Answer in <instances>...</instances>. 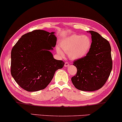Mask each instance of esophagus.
Returning <instances> with one entry per match:
<instances>
[{"label": "esophagus", "instance_id": "1", "mask_svg": "<svg viewBox=\"0 0 122 122\" xmlns=\"http://www.w3.org/2000/svg\"><path fill=\"white\" fill-rule=\"evenodd\" d=\"M69 66V63L68 62H67V61H66V62H65V64H64V67H68Z\"/></svg>", "mask_w": 122, "mask_h": 122}]
</instances>
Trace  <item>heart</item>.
I'll list each match as a JSON object with an SVG mask.
<instances>
[{"label": "heart", "mask_w": 122, "mask_h": 122, "mask_svg": "<svg viewBox=\"0 0 122 122\" xmlns=\"http://www.w3.org/2000/svg\"><path fill=\"white\" fill-rule=\"evenodd\" d=\"M60 45L65 53L69 54L70 58L78 59L85 56L89 51L91 40L87 36L73 34L63 38ZM56 50L59 55L64 56V53L59 47H57Z\"/></svg>", "instance_id": "heart-1"}]
</instances>
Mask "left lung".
I'll list each match as a JSON object with an SVG mask.
<instances>
[{
  "mask_svg": "<svg viewBox=\"0 0 122 122\" xmlns=\"http://www.w3.org/2000/svg\"><path fill=\"white\" fill-rule=\"evenodd\" d=\"M92 42L86 56L74 61L77 72L71 78L78 90L94 91L102 87L110 75L113 62L108 41L99 33L89 31Z\"/></svg>",
  "mask_w": 122,
  "mask_h": 122,
  "instance_id": "8db88e82",
  "label": "left lung"
}]
</instances>
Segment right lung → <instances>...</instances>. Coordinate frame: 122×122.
I'll return each mask as SVG.
<instances>
[{
	"label": "right lung",
	"instance_id": "obj_1",
	"mask_svg": "<svg viewBox=\"0 0 122 122\" xmlns=\"http://www.w3.org/2000/svg\"><path fill=\"white\" fill-rule=\"evenodd\" d=\"M54 32L36 30L23 35L11 51L10 72L20 87L29 92L43 90L64 62L50 50L56 42Z\"/></svg>",
	"mask_w": 122,
	"mask_h": 122
}]
</instances>
